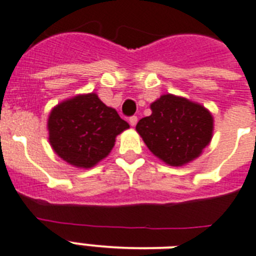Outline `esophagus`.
Segmentation results:
<instances>
[{"instance_id":"obj_1","label":"esophagus","mask_w":256,"mask_h":256,"mask_svg":"<svg viewBox=\"0 0 256 256\" xmlns=\"http://www.w3.org/2000/svg\"><path fill=\"white\" fill-rule=\"evenodd\" d=\"M130 124L132 126H134L137 124V116H130Z\"/></svg>"}]
</instances>
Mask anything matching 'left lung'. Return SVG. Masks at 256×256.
I'll list each match as a JSON object with an SVG mask.
<instances>
[{
  "mask_svg": "<svg viewBox=\"0 0 256 256\" xmlns=\"http://www.w3.org/2000/svg\"><path fill=\"white\" fill-rule=\"evenodd\" d=\"M152 115L136 130L149 150L170 166H184L199 157L213 136V116L200 103L164 94L150 104Z\"/></svg>",
  "mask_w": 256,
  "mask_h": 256,
  "instance_id": "1",
  "label": "left lung"
}]
</instances>
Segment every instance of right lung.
<instances>
[{
  "label": "right lung",
  "mask_w": 256,
  "mask_h": 256,
  "mask_svg": "<svg viewBox=\"0 0 256 256\" xmlns=\"http://www.w3.org/2000/svg\"><path fill=\"white\" fill-rule=\"evenodd\" d=\"M48 140L72 166L90 168L112 150L116 136L130 128L95 92L76 95L54 106L48 116Z\"/></svg>",
  "instance_id": "right-lung-1"
}]
</instances>
